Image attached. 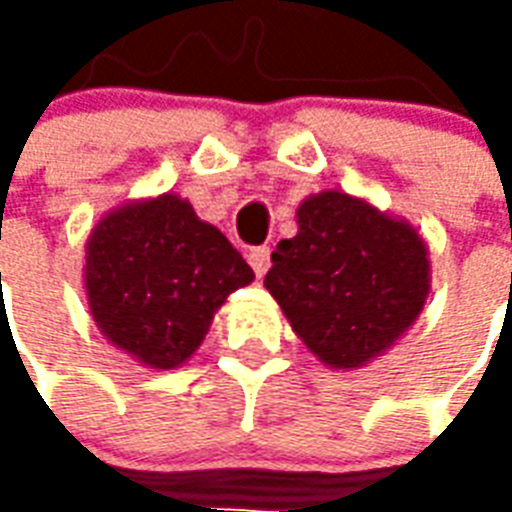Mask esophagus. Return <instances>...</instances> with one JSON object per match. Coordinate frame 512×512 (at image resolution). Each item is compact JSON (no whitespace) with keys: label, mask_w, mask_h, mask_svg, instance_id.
Returning <instances> with one entry per match:
<instances>
[{"label":"esophagus","mask_w":512,"mask_h":512,"mask_svg":"<svg viewBox=\"0 0 512 512\" xmlns=\"http://www.w3.org/2000/svg\"><path fill=\"white\" fill-rule=\"evenodd\" d=\"M246 260H249V266L255 268L257 277H266V271L271 268V252H268L266 246H257V249H252V252L246 255Z\"/></svg>","instance_id":"obj_1"}]
</instances>
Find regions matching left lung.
<instances>
[{
    "label": "left lung",
    "mask_w": 512,
    "mask_h": 512,
    "mask_svg": "<svg viewBox=\"0 0 512 512\" xmlns=\"http://www.w3.org/2000/svg\"><path fill=\"white\" fill-rule=\"evenodd\" d=\"M263 279L290 329L332 370H359L417 323L430 293L425 238L408 219L343 189L296 208Z\"/></svg>",
    "instance_id": "left-lung-1"
}]
</instances>
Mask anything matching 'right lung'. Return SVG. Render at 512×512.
Masks as SVG:
<instances>
[{"mask_svg":"<svg viewBox=\"0 0 512 512\" xmlns=\"http://www.w3.org/2000/svg\"><path fill=\"white\" fill-rule=\"evenodd\" d=\"M82 277L98 332L139 365L175 370L255 271L189 200L164 191L123 202L95 222Z\"/></svg>","mask_w":512,"mask_h":512,"instance_id":"add662e5","label":"right lung"}]
</instances>
